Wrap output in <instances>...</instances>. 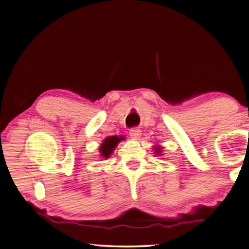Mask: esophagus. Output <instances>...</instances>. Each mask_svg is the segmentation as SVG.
<instances>
[{"instance_id": "1", "label": "esophagus", "mask_w": 249, "mask_h": 249, "mask_svg": "<svg viewBox=\"0 0 249 249\" xmlns=\"http://www.w3.org/2000/svg\"><path fill=\"white\" fill-rule=\"evenodd\" d=\"M129 134H130L131 138L139 139V138L141 137V134H142V133H141V130H140V129H138V128H132V129H130Z\"/></svg>"}]
</instances>
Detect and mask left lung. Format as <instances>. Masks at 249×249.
<instances>
[{
	"label": "left lung",
	"mask_w": 249,
	"mask_h": 249,
	"mask_svg": "<svg viewBox=\"0 0 249 249\" xmlns=\"http://www.w3.org/2000/svg\"><path fill=\"white\" fill-rule=\"evenodd\" d=\"M159 152H160V148L157 147V153H159Z\"/></svg>",
	"instance_id": "obj_1"
}]
</instances>
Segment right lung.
<instances>
[{
	"mask_svg": "<svg viewBox=\"0 0 249 249\" xmlns=\"http://www.w3.org/2000/svg\"><path fill=\"white\" fill-rule=\"evenodd\" d=\"M124 137H108L106 138L104 142H103L102 146L100 148V152L102 156H104L105 158H108L109 155L114 151L115 147L117 146V144H118L121 140H124Z\"/></svg>",
	"mask_w": 249,
	"mask_h": 249,
	"instance_id": "1",
	"label": "right lung"
}]
</instances>
